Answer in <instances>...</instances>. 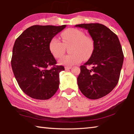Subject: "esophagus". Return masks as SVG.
I'll use <instances>...</instances> for the list:
<instances>
[{"instance_id": "obj_1", "label": "esophagus", "mask_w": 134, "mask_h": 134, "mask_svg": "<svg viewBox=\"0 0 134 134\" xmlns=\"http://www.w3.org/2000/svg\"><path fill=\"white\" fill-rule=\"evenodd\" d=\"M71 69V66H66L65 67V69L67 70H69V69Z\"/></svg>"}]
</instances>
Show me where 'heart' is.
Masks as SVG:
<instances>
[{"mask_svg":"<svg viewBox=\"0 0 134 134\" xmlns=\"http://www.w3.org/2000/svg\"><path fill=\"white\" fill-rule=\"evenodd\" d=\"M63 42L58 37H53L49 42L48 48L51 54L55 58H59L64 54L65 47L71 45L70 54L63 56L59 60L61 65H72L87 59L91 56L94 44L92 39L86 36L83 31L76 29H68L61 33Z\"/></svg>","mask_w":134,"mask_h":134,"instance_id":"heart-1","label":"heart"}]
</instances>
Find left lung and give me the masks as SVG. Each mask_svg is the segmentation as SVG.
<instances>
[{
	"mask_svg": "<svg viewBox=\"0 0 134 134\" xmlns=\"http://www.w3.org/2000/svg\"><path fill=\"white\" fill-rule=\"evenodd\" d=\"M88 30L94 48L90 59L81 65L77 78L78 87L88 98L97 99L110 93L118 84L123 66L124 55L118 37L101 24L75 25ZM93 65L90 70L87 65Z\"/></svg>",
	"mask_w": 134,
	"mask_h": 134,
	"instance_id": "8db88e82",
	"label": "left lung"
}]
</instances>
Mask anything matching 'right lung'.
<instances>
[{
    "label": "right lung",
    "instance_id": "1",
    "mask_svg": "<svg viewBox=\"0 0 134 134\" xmlns=\"http://www.w3.org/2000/svg\"><path fill=\"white\" fill-rule=\"evenodd\" d=\"M65 27L33 25L15 41L11 62L13 71L22 91L32 98L48 99L59 88V73L64 67L55 65L48 45L51 39Z\"/></svg>",
    "mask_w": 134,
    "mask_h": 134
}]
</instances>
